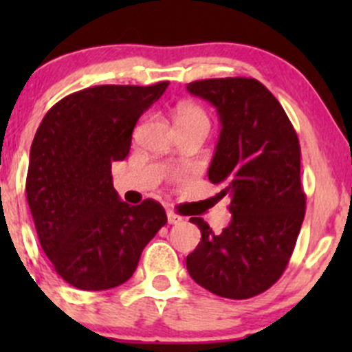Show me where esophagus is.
<instances>
[{
    "instance_id": "34e87169",
    "label": "esophagus",
    "mask_w": 352,
    "mask_h": 352,
    "mask_svg": "<svg viewBox=\"0 0 352 352\" xmlns=\"http://www.w3.org/2000/svg\"><path fill=\"white\" fill-rule=\"evenodd\" d=\"M166 218H168L170 225H179V223H182V216L175 214V212H173V211L166 212Z\"/></svg>"
}]
</instances>
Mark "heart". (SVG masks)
Masks as SVG:
<instances>
[{
	"label": "heart",
	"mask_w": 352,
	"mask_h": 352,
	"mask_svg": "<svg viewBox=\"0 0 352 352\" xmlns=\"http://www.w3.org/2000/svg\"><path fill=\"white\" fill-rule=\"evenodd\" d=\"M175 124L177 126H204L209 129V117L201 105L184 102L175 109Z\"/></svg>",
	"instance_id": "b5f03b06"
}]
</instances>
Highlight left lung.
Listing matches in <instances>:
<instances>
[{
	"mask_svg": "<svg viewBox=\"0 0 352 352\" xmlns=\"http://www.w3.org/2000/svg\"><path fill=\"white\" fill-rule=\"evenodd\" d=\"M219 113L208 177L230 197L232 223L214 235L190 218L201 242L187 255L199 286L232 300L269 289L285 272L300 235L307 196L300 180V141L278 98L254 78H211L187 85Z\"/></svg>",
	"mask_w": 352,
	"mask_h": 352,
	"instance_id": "8db88e82",
	"label": "left lung"
}]
</instances>
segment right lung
<instances>
[{
  "mask_svg": "<svg viewBox=\"0 0 352 352\" xmlns=\"http://www.w3.org/2000/svg\"><path fill=\"white\" fill-rule=\"evenodd\" d=\"M168 81L98 85L74 91L42 119L28 162L27 202L42 250L71 286L116 287L166 223L160 202L129 206L112 186V163L129 155L133 131Z\"/></svg>",
  "mask_w": 352,
  "mask_h": 352,
  "instance_id": "right-lung-1",
  "label": "right lung"
}]
</instances>
